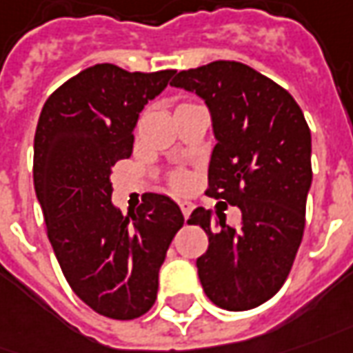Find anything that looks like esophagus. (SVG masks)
<instances>
[{
	"instance_id": "esophagus-1",
	"label": "esophagus",
	"mask_w": 353,
	"mask_h": 353,
	"mask_svg": "<svg viewBox=\"0 0 353 353\" xmlns=\"http://www.w3.org/2000/svg\"><path fill=\"white\" fill-rule=\"evenodd\" d=\"M179 208H181V212H183V216H189L191 214V210H193V205L189 203V201H181L179 203Z\"/></svg>"
}]
</instances>
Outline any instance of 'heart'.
I'll use <instances>...</instances> for the list:
<instances>
[{"instance_id": "obj_1", "label": "heart", "mask_w": 353, "mask_h": 353, "mask_svg": "<svg viewBox=\"0 0 353 353\" xmlns=\"http://www.w3.org/2000/svg\"><path fill=\"white\" fill-rule=\"evenodd\" d=\"M183 185H185V176H177L176 179H174V187L181 189Z\"/></svg>"}]
</instances>
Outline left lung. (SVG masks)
I'll return each mask as SVG.
<instances>
[{
  "instance_id": "1",
  "label": "left lung",
  "mask_w": 353,
  "mask_h": 353,
  "mask_svg": "<svg viewBox=\"0 0 353 353\" xmlns=\"http://www.w3.org/2000/svg\"><path fill=\"white\" fill-rule=\"evenodd\" d=\"M170 85L205 100L216 137L207 195L241 210L237 228L203 207L189 216L208 236L199 280L218 307H259L286 282L303 237L313 179L307 121L286 88L239 61L179 71Z\"/></svg>"
}]
</instances>
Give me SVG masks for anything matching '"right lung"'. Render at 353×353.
Segmentation results:
<instances>
[{
	"label": "right lung",
	"mask_w": 353,
	"mask_h": 353,
	"mask_svg": "<svg viewBox=\"0 0 353 353\" xmlns=\"http://www.w3.org/2000/svg\"><path fill=\"white\" fill-rule=\"evenodd\" d=\"M176 71L129 73L98 63L46 100L34 135V189L48 239L71 290L104 317L129 321L154 305L158 270L183 214L146 193L123 216L112 168L131 157L139 114Z\"/></svg>",
	"instance_id": "right-lung-1"
}]
</instances>
